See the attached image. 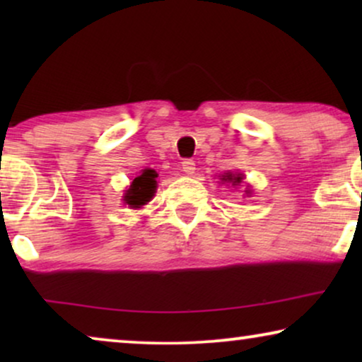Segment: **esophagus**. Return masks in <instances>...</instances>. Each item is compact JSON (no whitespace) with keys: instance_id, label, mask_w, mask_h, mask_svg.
I'll return each instance as SVG.
<instances>
[{"instance_id":"obj_1","label":"esophagus","mask_w":362,"mask_h":362,"mask_svg":"<svg viewBox=\"0 0 362 362\" xmlns=\"http://www.w3.org/2000/svg\"><path fill=\"white\" fill-rule=\"evenodd\" d=\"M181 168H182V171L186 173V175H194V171H196V163L192 161V160H185V161H182Z\"/></svg>"}]
</instances>
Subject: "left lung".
Returning a JSON list of instances; mask_svg holds the SVG:
<instances>
[{
  "label": "left lung",
  "instance_id": "left-lung-1",
  "mask_svg": "<svg viewBox=\"0 0 362 362\" xmlns=\"http://www.w3.org/2000/svg\"><path fill=\"white\" fill-rule=\"evenodd\" d=\"M219 180H221V182L222 185H232V186H240V182L244 181V175H242V173H230V171H227V173H224V175H221L219 176ZM250 189H245V194H250Z\"/></svg>",
  "mask_w": 362,
  "mask_h": 362
}]
</instances>
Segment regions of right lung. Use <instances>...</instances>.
<instances>
[{
	"label": "right lung",
	"mask_w": 362,
	"mask_h": 362,
	"mask_svg": "<svg viewBox=\"0 0 362 362\" xmlns=\"http://www.w3.org/2000/svg\"><path fill=\"white\" fill-rule=\"evenodd\" d=\"M156 177L158 173L155 170H150V168L143 170L141 175L136 176L132 181L130 187L125 191V196H123L125 204H128V207H132V209H140L141 206L150 202L158 187Z\"/></svg>",
	"instance_id": "obj_1"
}]
</instances>
